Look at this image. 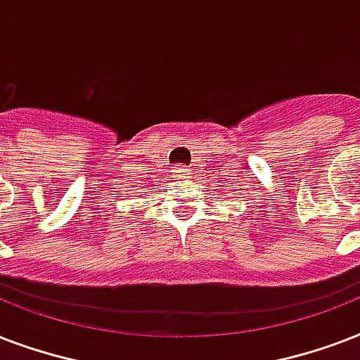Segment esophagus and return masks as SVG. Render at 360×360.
Listing matches in <instances>:
<instances>
[{"label": "esophagus", "instance_id": "1", "mask_svg": "<svg viewBox=\"0 0 360 360\" xmlns=\"http://www.w3.org/2000/svg\"><path fill=\"white\" fill-rule=\"evenodd\" d=\"M174 169V176H184V174H188V167L186 165H176V167H172Z\"/></svg>", "mask_w": 360, "mask_h": 360}]
</instances>
